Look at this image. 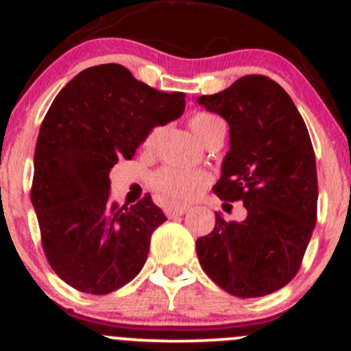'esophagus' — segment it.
Masks as SVG:
<instances>
[{
    "label": "esophagus",
    "mask_w": 351,
    "mask_h": 351,
    "mask_svg": "<svg viewBox=\"0 0 351 351\" xmlns=\"http://www.w3.org/2000/svg\"><path fill=\"white\" fill-rule=\"evenodd\" d=\"M186 211H188L186 206H168L165 209V215L168 217H175V216H183Z\"/></svg>",
    "instance_id": "esophagus-1"
}]
</instances>
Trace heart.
<instances>
[{"mask_svg":"<svg viewBox=\"0 0 351 351\" xmlns=\"http://www.w3.org/2000/svg\"><path fill=\"white\" fill-rule=\"evenodd\" d=\"M189 128L193 130L201 142L206 140L217 130H226V125L221 117L209 112H196L189 119ZM163 134V125H153L150 130L145 134L143 147L153 148ZM152 188L162 196L163 199L171 201V203H186V201L195 199L201 195L204 188L211 183L208 173L204 171H188L181 168L167 167L162 170L155 171L152 175Z\"/></svg>","mask_w":351,"mask_h":351,"instance_id":"b5f03b06","label":"heart"}]
</instances>
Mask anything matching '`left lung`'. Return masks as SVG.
Listing matches in <instances>:
<instances>
[{"instance_id":"8db88e82","label":"left lung","mask_w":351,"mask_h":351,"mask_svg":"<svg viewBox=\"0 0 351 351\" xmlns=\"http://www.w3.org/2000/svg\"><path fill=\"white\" fill-rule=\"evenodd\" d=\"M198 104L229 123V152L213 191L247 211L241 223L216 213L215 229L196 241L199 264L231 295H269L299 272L317 223L308 130L287 92L265 75H244Z\"/></svg>"}]
</instances>
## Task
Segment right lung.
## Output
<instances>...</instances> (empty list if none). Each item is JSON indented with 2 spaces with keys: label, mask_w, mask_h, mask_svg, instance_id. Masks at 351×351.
<instances>
[{
  "label": "right lung",
  "mask_w": 351,
  "mask_h": 351,
  "mask_svg": "<svg viewBox=\"0 0 351 351\" xmlns=\"http://www.w3.org/2000/svg\"><path fill=\"white\" fill-rule=\"evenodd\" d=\"M184 97L120 64L88 67L56 95L39 128L31 203L47 263L75 291L106 295L142 271L167 216L150 195L130 208L112 204L108 173L132 160L153 125L178 119Z\"/></svg>",
  "instance_id": "obj_1"
}]
</instances>
